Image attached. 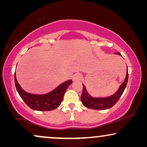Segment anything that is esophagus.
I'll use <instances>...</instances> for the list:
<instances>
[{
	"instance_id": "obj_1",
	"label": "esophagus",
	"mask_w": 147,
	"mask_h": 147,
	"mask_svg": "<svg viewBox=\"0 0 147 147\" xmlns=\"http://www.w3.org/2000/svg\"><path fill=\"white\" fill-rule=\"evenodd\" d=\"M82 79V76L81 74L79 73H77L76 74H74L73 78H72V80H73L74 82H79Z\"/></svg>"
}]
</instances>
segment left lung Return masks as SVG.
<instances>
[{"label": "left lung", "instance_id": "obj_1", "mask_svg": "<svg viewBox=\"0 0 147 147\" xmlns=\"http://www.w3.org/2000/svg\"><path fill=\"white\" fill-rule=\"evenodd\" d=\"M115 54L119 55L122 57L120 53H116ZM128 79V67L126 75L124 81L123 82L120 87L118 88L117 91L111 96H106V97H93L90 95V94L88 92L86 87L84 84L83 85V92L81 96V100L82 104L86 108H90L93 110H106L112 108L116 102L118 101L120 98L123 94V92L126 87Z\"/></svg>", "mask_w": 147, "mask_h": 147}]
</instances>
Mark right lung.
<instances>
[{"instance_id": "1", "label": "right lung", "mask_w": 147, "mask_h": 147, "mask_svg": "<svg viewBox=\"0 0 147 147\" xmlns=\"http://www.w3.org/2000/svg\"><path fill=\"white\" fill-rule=\"evenodd\" d=\"M71 83V80H67L47 94H31L21 88L15 74V84L19 96L29 108L37 111H49L59 107L66 90Z\"/></svg>"}]
</instances>
